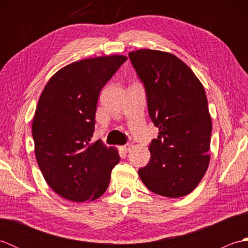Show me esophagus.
<instances>
[{
  "label": "esophagus",
  "mask_w": 248,
  "mask_h": 248,
  "mask_svg": "<svg viewBox=\"0 0 248 248\" xmlns=\"http://www.w3.org/2000/svg\"><path fill=\"white\" fill-rule=\"evenodd\" d=\"M132 147H133L132 143H128V144H125L124 146H123V150L125 151V152H128L131 148H132Z\"/></svg>",
  "instance_id": "34e87169"
}]
</instances>
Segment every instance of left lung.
I'll use <instances>...</instances> for the list:
<instances>
[{"instance_id":"left-lung-1","label":"left lung","mask_w":248,"mask_h":248,"mask_svg":"<svg viewBox=\"0 0 248 248\" xmlns=\"http://www.w3.org/2000/svg\"><path fill=\"white\" fill-rule=\"evenodd\" d=\"M129 57L143 82L148 113L159 128L149 145L141 181L161 196H186L208 170L212 123L202 84L187 65L167 52L140 49Z\"/></svg>"}]
</instances>
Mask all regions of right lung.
Masks as SVG:
<instances>
[{
  "mask_svg": "<svg viewBox=\"0 0 248 248\" xmlns=\"http://www.w3.org/2000/svg\"><path fill=\"white\" fill-rule=\"evenodd\" d=\"M127 56L82 60L57 71L40 94L31 124L45 180L62 198L82 202L104 194L118 151L91 143L99 93Z\"/></svg>",
  "mask_w": 248,
  "mask_h": 248,
  "instance_id": "obj_1",
  "label": "right lung"
}]
</instances>
